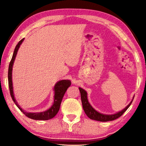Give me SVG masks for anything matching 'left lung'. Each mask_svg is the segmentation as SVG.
I'll return each instance as SVG.
<instances>
[{"label": "left lung", "instance_id": "left-lung-1", "mask_svg": "<svg viewBox=\"0 0 146 146\" xmlns=\"http://www.w3.org/2000/svg\"><path fill=\"white\" fill-rule=\"evenodd\" d=\"M79 90H80V92L81 101H82V107L86 115H87L88 117L91 120L100 121V122H108V121L114 120L115 119H117V118H119L123 114V113H124L125 111L129 108L130 105L131 104L133 100V99L131 100V102L129 103V105L127 106L126 108L123 109V110L121 111L116 113V114H114V115H104V114H101V113H98L95 110H94V109L92 108V106L90 105V104L88 102V97H87V93H86V91L84 90H83L82 88H79Z\"/></svg>", "mask_w": 146, "mask_h": 146}]
</instances>
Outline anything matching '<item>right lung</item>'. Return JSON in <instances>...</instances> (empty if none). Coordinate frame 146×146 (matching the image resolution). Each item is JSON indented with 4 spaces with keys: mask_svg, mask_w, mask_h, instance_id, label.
I'll use <instances>...</instances> for the list:
<instances>
[{
    "mask_svg": "<svg viewBox=\"0 0 146 146\" xmlns=\"http://www.w3.org/2000/svg\"><path fill=\"white\" fill-rule=\"evenodd\" d=\"M24 38H23L22 40L19 42V43L17 44V46L15 48L14 52L12 56L11 60L9 62V68H8V84H9V92H10V95L11 97L12 100L15 104L16 106L19 108V110L25 115L27 117L33 120H47L53 118L57 114L58 112L59 109H60V104L62 100L64 94H65L66 90L68 88L71 86V81L69 80H62L58 82L56 84L54 88V91H55V96H54V102L52 106L46 110V111L40 112V113H27L24 111L22 110V108L19 107V106L15 99L13 91V86H12V78H11V73H12V67H13V64L14 62L15 58L16 57L17 51L19 48L21 44L23 42Z\"/></svg>",
    "mask_w": 146,
    "mask_h": 146,
    "instance_id": "add662e5",
    "label": "right lung"
}]
</instances>
